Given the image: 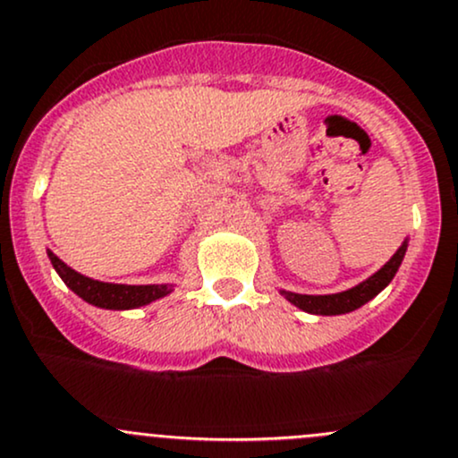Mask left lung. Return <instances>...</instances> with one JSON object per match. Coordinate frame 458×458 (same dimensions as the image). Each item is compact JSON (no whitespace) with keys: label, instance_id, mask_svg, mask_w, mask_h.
<instances>
[{"label":"left lung","instance_id":"1","mask_svg":"<svg viewBox=\"0 0 458 458\" xmlns=\"http://www.w3.org/2000/svg\"><path fill=\"white\" fill-rule=\"evenodd\" d=\"M408 250V237L403 239L402 245L397 248V252L384 263L382 267L375 274H370L369 278H364L358 285L349 287L344 292L335 293H296L290 290H278L285 301H290L292 305H296L298 310L307 311V314L314 316H343L349 314V311L360 310L362 305H367L369 301H373L379 292L386 290L388 283L393 281L394 274H397L399 266H402L403 257H406Z\"/></svg>","mask_w":458,"mask_h":458}]
</instances>
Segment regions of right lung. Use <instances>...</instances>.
<instances>
[{"label": "right lung", "mask_w": 458, "mask_h": 458, "mask_svg": "<svg viewBox=\"0 0 458 458\" xmlns=\"http://www.w3.org/2000/svg\"><path fill=\"white\" fill-rule=\"evenodd\" d=\"M47 259H50L52 267L61 276V281L70 287L79 298H83L89 305L100 307V310H138V307L151 305L153 301H160L175 290L173 283H153V285H123V283H105L96 281V278L85 276V274L72 269L67 263L61 261L52 250H46Z\"/></svg>", "instance_id": "add662e5"}]
</instances>
